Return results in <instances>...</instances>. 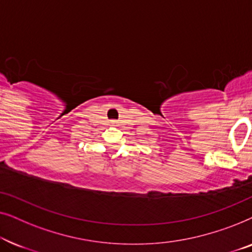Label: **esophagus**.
Here are the masks:
<instances>
[{"label": "esophagus", "mask_w": 252, "mask_h": 252, "mask_svg": "<svg viewBox=\"0 0 252 252\" xmlns=\"http://www.w3.org/2000/svg\"><path fill=\"white\" fill-rule=\"evenodd\" d=\"M116 124H117L116 120H111V125H116Z\"/></svg>", "instance_id": "esophagus-1"}]
</instances>
